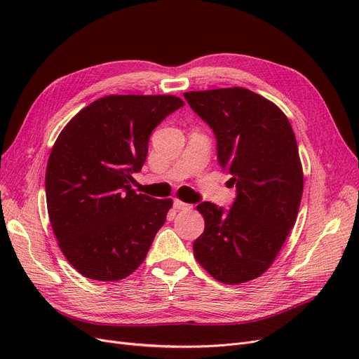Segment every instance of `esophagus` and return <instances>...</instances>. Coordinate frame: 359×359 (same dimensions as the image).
<instances>
[{
	"mask_svg": "<svg viewBox=\"0 0 359 359\" xmlns=\"http://www.w3.org/2000/svg\"><path fill=\"white\" fill-rule=\"evenodd\" d=\"M173 205H175L176 210H191V208H192V205L186 203V202H182V201H179V199H176Z\"/></svg>",
	"mask_w": 359,
	"mask_h": 359,
	"instance_id": "34e87169",
	"label": "esophagus"
}]
</instances>
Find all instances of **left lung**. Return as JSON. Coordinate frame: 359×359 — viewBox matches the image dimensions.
<instances>
[{
  "mask_svg": "<svg viewBox=\"0 0 359 359\" xmlns=\"http://www.w3.org/2000/svg\"><path fill=\"white\" fill-rule=\"evenodd\" d=\"M183 96L214 130L218 163L237 192L229 211L196 206L205 230L194 255L214 279L243 284L268 271L295 224L304 177L294 130L275 103L248 88Z\"/></svg>",
  "mask_w": 359,
  "mask_h": 359,
  "instance_id": "obj_1",
  "label": "left lung"
}]
</instances>
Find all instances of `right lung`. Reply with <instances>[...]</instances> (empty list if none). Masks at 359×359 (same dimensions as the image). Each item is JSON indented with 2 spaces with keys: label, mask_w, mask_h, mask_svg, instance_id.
I'll use <instances>...</instances> for the list:
<instances>
[{
  "label": "right lung",
  "mask_w": 359,
  "mask_h": 359,
  "mask_svg": "<svg viewBox=\"0 0 359 359\" xmlns=\"http://www.w3.org/2000/svg\"><path fill=\"white\" fill-rule=\"evenodd\" d=\"M184 103L176 96L113 94L81 109L56 138L46 167L53 234L83 276L111 282L144 262L172 199L137 195L154 128Z\"/></svg>",
  "instance_id": "add662e5"
}]
</instances>
